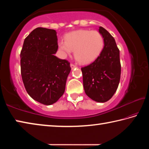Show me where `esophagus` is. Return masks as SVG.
Masks as SVG:
<instances>
[{"mask_svg":"<svg viewBox=\"0 0 149 149\" xmlns=\"http://www.w3.org/2000/svg\"><path fill=\"white\" fill-rule=\"evenodd\" d=\"M70 66H71L72 69H74V68H76V67H77V65H76L73 64H70Z\"/></svg>","mask_w":149,"mask_h":149,"instance_id":"esophagus-1","label":"esophagus"}]
</instances>
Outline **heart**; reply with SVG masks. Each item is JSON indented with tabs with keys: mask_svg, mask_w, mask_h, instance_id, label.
Returning a JSON list of instances; mask_svg holds the SVG:
<instances>
[{
	"mask_svg": "<svg viewBox=\"0 0 149 149\" xmlns=\"http://www.w3.org/2000/svg\"><path fill=\"white\" fill-rule=\"evenodd\" d=\"M104 40L98 31L80 29L72 31L65 37V41L58 42L59 49L65 54L74 51L75 59L81 64H89L97 58L104 48Z\"/></svg>",
	"mask_w": 149,
	"mask_h": 149,
	"instance_id": "1",
	"label": "heart"
}]
</instances>
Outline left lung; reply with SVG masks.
<instances>
[{"instance_id": "1", "label": "left lung", "mask_w": 149, "mask_h": 149, "mask_svg": "<svg viewBox=\"0 0 149 149\" xmlns=\"http://www.w3.org/2000/svg\"><path fill=\"white\" fill-rule=\"evenodd\" d=\"M99 31L104 37V48L97 58L81 68V71L86 95L96 102H105L114 95L120 83V50L107 30L100 27Z\"/></svg>"}]
</instances>
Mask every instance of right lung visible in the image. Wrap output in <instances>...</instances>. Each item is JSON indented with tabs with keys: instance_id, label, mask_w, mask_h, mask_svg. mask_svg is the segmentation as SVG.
<instances>
[{
	"instance_id": "obj_1",
	"label": "right lung",
	"mask_w": 149,
	"mask_h": 149,
	"mask_svg": "<svg viewBox=\"0 0 149 149\" xmlns=\"http://www.w3.org/2000/svg\"><path fill=\"white\" fill-rule=\"evenodd\" d=\"M54 29L37 27L24 40L20 53L21 75L27 93L45 105L54 104L65 91L70 63L54 56L58 45Z\"/></svg>"
}]
</instances>
